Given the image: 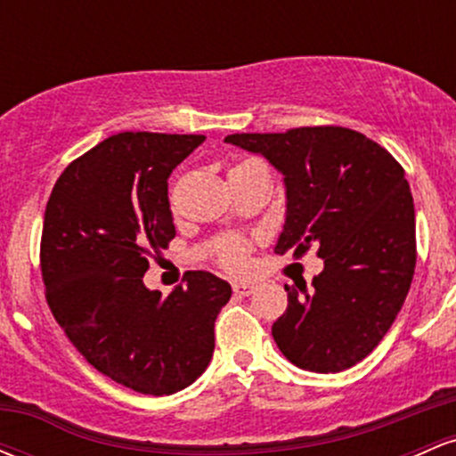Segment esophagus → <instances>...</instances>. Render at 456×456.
I'll return each mask as SVG.
<instances>
[{
    "mask_svg": "<svg viewBox=\"0 0 456 456\" xmlns=\"http://www.w3.org/2000/svg\"><path fill=\"white\" fill-rule=\"evenodd\" d=\"M255 291V285H250V282H233V294L240 296V297H246L250 296Z\"/></svg>",
    "mask_w": 456,
    "mask_h": 456,
    "instance_id": "obj_1",
    "label": "esophagus"
}]
</instances>
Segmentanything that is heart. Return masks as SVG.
I'll return each mask as SVG.
<instances>
[{
	"label": "heart",
	"instance_id": "1",
	"mask_svg": "<svg viewBox=\"0 0 456 456\" xmlns=\"http://www.w3.org/2000/svg\"><path fill=\"white\" fill-rule=\"evenodd\" d=\"M259 165L257 160H242L238 167H253ZM235 167V169H238ZM248 255H250V244L246 240L238 238V235H229L218 242L216 246V261L223 265L227 272H233V274H240L248 268Z\"/></svg>",
	"mask_w": 456,
	"mask_h": 456
}]
</instances>
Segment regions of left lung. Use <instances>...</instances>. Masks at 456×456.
Returning a JSON list of instances; mask_svg holds the SVG:
<instances>
[{
  "mask_svg": "<svg viewBox=\"0 0 456 456\" xmlns=\"http://www.w3.org/2000/svg\"><path fill=\"white\" fill-rule=\"evenodd\" d=\"M227 143L282 174L285 224L274 250L323 259L313 289L287 287L272 337L289 362L338 373L378 347L399 315L416 268V214L405 171L388 150L343 126L242 133Z\"/></svg>",
  "mask_w": 456,
  "mask_h": 456,
  "instance_id": "obj_1",
  "label": "left lung"
}]
</instances>
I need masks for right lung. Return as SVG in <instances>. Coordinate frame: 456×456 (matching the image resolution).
<instances>
[{"instance_id":"right-lung-1","label":"right lung","mask_w":456,"mask_h":456,"mask_svg":"<svg viewBox=\"0 0 456 456\" xmlns=\"http://www.w3.org/2000/svg\"><path fill=\"white\" fill-rule=\"evenodd\" d=\"M203 134L119 133L66 167L45 210L46 302L94 369L141 395H174L208 369L214 322L232 287L188 272L169 296L150 291L148 257L175 238L171 171Z\"/></svg>"}]
</instances>
